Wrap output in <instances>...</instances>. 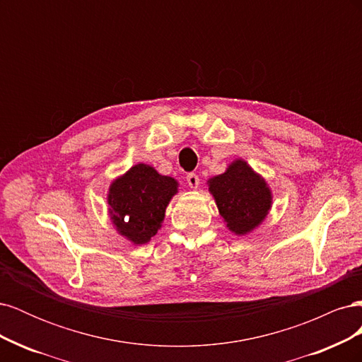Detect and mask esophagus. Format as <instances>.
<instances>
[{
	"mask_svg": "<svg viewBox=\"0 0 362 362\" xmlns=\"http://www.w3.org/2000/svg\"><path fill=\"white\" fill-rule=\"evenodd\" d=\"M199 177L196 173H189L187 175V182L192 189H198L199 187Z\"/></svg>",
	"mask_w": 362,
	"mask_h": 362,
	"instance_id": "34e87169",
	"label": "esophagus"
}]
</instances>
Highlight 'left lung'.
<instances>
[{
	"label": "left lung",
	"mask_w": 362,
	"mask_h": 362,
	"mask_svg": "<svg viewBox=\"0 0 362 362\" xmlns=\"http://www.w3.org/2000/svg\"><path fill=\"white\" fill-rule=\"evenodd\" d=\"M218 213L229 231L249 234L264 221L272 206V192L264 178L245 160H235L226 172L208 180Z\"/></svg>",
	"instance_id": "8db88e82"
}]
</instances>
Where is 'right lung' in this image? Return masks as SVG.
I'll list each match as a JSON object with an SVG mask.
<instances>
[{
	"mask_svg": "<svg viewBox=\"0 0 362 362\" xmlns=\"http://www.w3.org/2000/svg\"><path fill=\"white\" fill-rule=\"evenodd\" d=\"M177 193V180L160 175L149 164H136L108 190V211L116 231L134 245L148 243L161 228L166 206Z\"/></svg>",
	"mask_w": 362,
	"mask_h": 362,
	"instance_id": "obj_1",
	"label": "right lung"
}]
</instances>
